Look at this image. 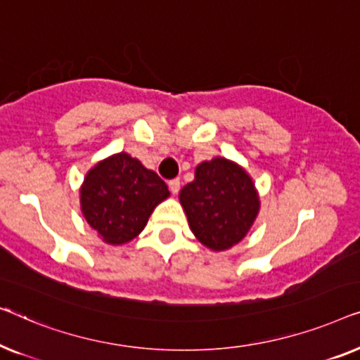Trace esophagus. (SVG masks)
<instances>
[{"instance_id": "esophagus-1", "label": "esophagus", "mask_w": 360, "mask_h": 360, "mask_svg": "<svg viewBox=\"0 0 360 360\" xmlns=\"http://www.w3.org/2000/svg\"><path fill=\"white\" fill-rule=\"evenodd\" d=\"M168 186H169V191L173 192V194H178L179 189H181V181L179 179H171L168 182Z\"/></svg>"}]
</instances>
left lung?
<instances>
[{"label": "left lung", "mask_w": 360, "mask_h": 360, "mask_svg": "<svg viewBox=\"0 0 360 360\" xmlns=\"http://www.w3.org/2000/svg\"><path fill=\"white\" fill-rule=\"evenodd\" d=\"M179 200L192 233L214 251L240 243L259 212L250 174L220 156L197 166L194 181L182 187Z\"/></svg>", "instance_id": "obj_1"}]
</instances>
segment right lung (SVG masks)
<instances>
[{"mask_svg":"<svg viewBox=\"0 0 360 360\" xmlns=\"http://www.w3.org/2000/svg\"><path fill=\"white\" fill-rule=\"evenodd\" d=\"M83 217L109 245L140 235L155 207L169 197L166 182L129 153L99 161L79 189Z\"/></svg>","mask_w":360,"mask_h":360,"instance_id":"obj_1","label":"right lung"}]
</instances>
